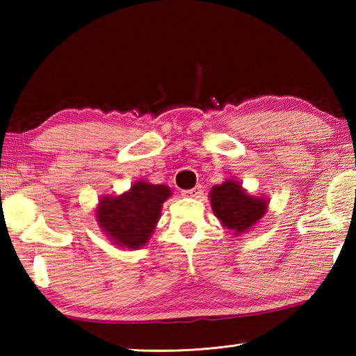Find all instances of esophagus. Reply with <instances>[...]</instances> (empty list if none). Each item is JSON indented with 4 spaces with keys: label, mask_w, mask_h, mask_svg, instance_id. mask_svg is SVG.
Here are the masks:
<instances>
[{
    "label": "esophagus",
    "mask_w": 356,
    "mask_h": 356,
    "mask_svg": "<svg viewBox=\"0 0 356 356\" xmlns=\"http://www.w3.org/2000/svg\"><path fill=\"white\" fill-rule=\"evenodd\" d=\"M182 195H184V197L199 199L202 195V186H194V188H191V190H184Z\"/></svg>",
    "instance_id": "1"
}]
</instances>
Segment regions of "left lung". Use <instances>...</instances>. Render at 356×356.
Masks as SVG:
<instances>
[{
	"label": "left lung",
	"mask_w": 356,
	"mask_h": 356,
	"mask_svg": "<svg viewBox=\"0 0 356 356\" xmlns=\"http://www.w3.org/2000/svg\"><path fill=\"white\" fill-rule=\"evenodd\" d=\"M211 207L223 226L241 234L260 220L266 213L268 203L263 199L251 197L237 182L228 180L213 188Z\"/></svg>",
	"instance_id": "8db88e82"
}]
</instances>
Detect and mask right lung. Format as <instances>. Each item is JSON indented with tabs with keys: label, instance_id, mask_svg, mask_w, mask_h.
Masks as SVG:
<instances>
[{
	"label": "right lung",
	"instance_id": "add662e5",
	"mask_svg": "<svg viewBox=\"0 0 356 356\" xmlns=\"http://www.w3.org/2000/svg\"><path fill=\"white\" fill-rule=\"evenodd\" d=\"M170 188L138 182L131 190L101 200L97 222L119 246L138 249L147 243L161 217L162 203L170 197Z\"/></svg>",
	"mask_w": 356,
	"mask_h": 356
}]
</instances>
